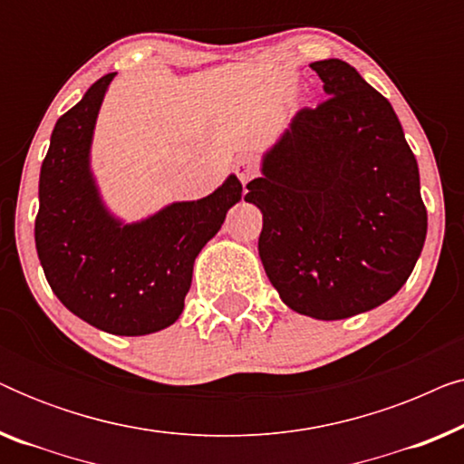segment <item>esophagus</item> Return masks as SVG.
I'll return each instance as SVG.
<instances>
[{"label":"esophagus","mask_w":464,"mask_h":464,"mask_svg":"<svg viewBox=\"0 0 464 464\" xmlns=\"http://www.w3.org/2000/svg\"><path fill=\"white\" fill-rule=\"evenodd\" d=\"M234 173L243 183H246L253 177L257 175V167H256V160H253L251 156H240L237 162H234Z\"/></svg>","instance_id":"1"}]
</instances>
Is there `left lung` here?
I'll return each mask as SVG.
<instances>
[{"instance_id":"1","label":"left lung","mask_w":464,"mask_h":464,"mask_svg":"<svg viewBox=\"0 0 464 464\" xmlns=\"http://www.w3.org/2000/svg\"><path fill=\"white\" fill-rule=\"evenodd\" d=\"M310 69L329 99L291 118L245 200L264 215L257 251L281 300L338 321L403 287L427 238V208L389 101L344 61Z\"/></svg>"}]
</instances>
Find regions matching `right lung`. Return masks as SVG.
Segmentation results:
<instances>
[{"label": "right lung", "mask_w": 464, "mask_h": 464, "mask_svg": "<svg viewBox=\"0 0 464 464\" xmlns=\"http://www.w3.org/2000/svg\"><path fill=\"white\" fill-rule=\"evenodd\" d=\"M116 73L56 120L40 170L35 249L63 306L113 335H148L183 313L194 262L243 196L237 175L198 200L170 202L126 224L110 211L91 167L99 110Z\"/></svg>", "instance_id": "obj_1"}]
</instances>
